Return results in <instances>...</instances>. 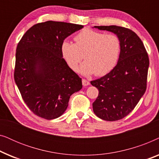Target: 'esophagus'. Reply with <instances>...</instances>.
<instances>
[{
  "label": "esophagus",
  "instance_id": "obj_1",
  "mask_svg": "<svg viewBox=\"0 0 159 159\" xmlns=\"http://www.w3.org/2000/svg\"><path fill=\"white\" fill-rule=\"evenodd\" d=\"M82 84H83L84 86H88L89 84H90V82L88 80H85V79H82Z\"/></svg>",
  "mask_w": 159,
  "mask_h": 159
}]
</instances>
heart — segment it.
<instances>
[{
	"label": "heart",
	"instance_id": "obj_1",
	"mask_svg": "<svg viewBox=\"0 0 159 159\" xmlns=\"http://www.w3.org/2000/svg\"><path fill=\"white\" fill-rule=\"evenodd\" d=\"M74 40L75 44L64 41L61 47L63 58L72 70L77 71L83 56L85 61L80 71L84 75L95 73L96 76H103L116 66L121 51L120 40L116 34L84 29Z\"/></svg>",
	"mask_w": 159,
	"mask_h": 159
}]
</instances>
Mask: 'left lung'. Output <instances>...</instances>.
<instances>
[{
    "mask_svg": "<svg viewBox=\"0 0 159 159\" xmlns=\"http://www.w3.org/2000/svg\"><path fill=\"white\" fill-rule=\"evenodd\" d=\"M95 27L114 32L121 42L116 66L107 75L90 82L99 91L93 103L95 115L106 121H117L134 109L146 90L148 55L132 30L116 25Z\"/></svg>",
    "mask_w": 159,
    "mask_h": 159,
    "instance_id": "1",
    "label": "left lung"
}]
</instances>
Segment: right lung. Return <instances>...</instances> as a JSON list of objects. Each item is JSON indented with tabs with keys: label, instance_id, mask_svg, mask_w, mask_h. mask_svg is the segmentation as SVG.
Returning <instances> with one entry per match:
<instances>
[{
	"label": "right lung",
	"instance_id": "right-lung-1",
	"mask_svg": "<svg viewBox=\"0 0 159 159\" xmlns=\"http://www.w3.org/2000/svg\"><path fill=\"white\" fill-rule=\"evenodd\" d=\"M83 26L48 21L30 27L16 47L14 77L30 110L41 118L59 117L69 98L82 88V79L62 58L65 38Z\"/></svg>",
	"mask_w": 159,
	"mask_h": 159
}]
</instances>
